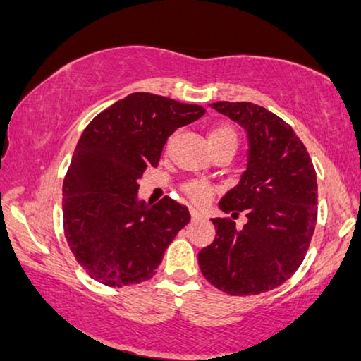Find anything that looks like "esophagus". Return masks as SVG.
Segmentation results:
<instances>
[{
  "instance_id": "1",
  "label": "esophagus",
  "mask_w": 361,
  "mask_h": 361,
  "mask_svg": "<svg viewBox=\"0 0 361 361\" xmlns=\"http://www.w3.org/2000/svg\"><path fill=\"white\" fill-rule=\"evenodd\" d=\"M191 219H192V220L202 219V214L199 212V211H196V209H191Z\"/></svg>"
}]
</instances>
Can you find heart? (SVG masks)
I'll list each match as a JSON object with an SVG mask.
<instances>
[{
  "label": "heart",
  "mask_w": 361,
  "mask_h": 361,
  "mask_svg": "<svg viewBox=\"0 0 361 361\" xmlns=\"http://www.w3.org/2000/svg\"><path fill=\"white\" fill-rule=\"evenodd\" d=\"M207 142L209 147L232 146L236 149V146H238V133L228 123H220V125H215L209 129ZM185 192L195 202H204L212 195V186H209L204 181H191L185 185Z\"/></svg>",
  "instance_id": "1"
}]
</instances>
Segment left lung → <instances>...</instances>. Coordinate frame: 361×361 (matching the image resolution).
<instances>
[{"mask_svg": "<svg viewBox=\"0 0 361 361\" xmlns=\"http://www.w3.org/2000/svg\"><path fill=\"white\" fill-rule=\"evenodd\" d=\"M214 110L248 133V165L238 185L220 199L225 214L212 219L215 240L199 251L202 276L233 295H259L297 272L318 220V183L308 150L282 118L251 102H217Z\"/></svg>", "mask_w": 361, "mask_h": 361, "instance_id": "1", "label": "left lung"}]
</instances>
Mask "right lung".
Segmentation results:
<instances>
[{
    "instance_id": "obj_1",
    "label": "right lung",
    "mask_w": 361,
    "mask_h": 361,
    "mask_svg": "<svg viewBox=\"0 0 361 361\" xmlns=\"http://www.w3.org/2000/svg\"><path fill=\"white\" fill-rule=\"evenodd\" d=\"M204 113L201 105L134 92L84 129L63 181V227L94 281L120 288L155 276L191 215L169 196L154 206L139 201V180L157 166L170 134Z\"/></svg>"
}]
</instances>
